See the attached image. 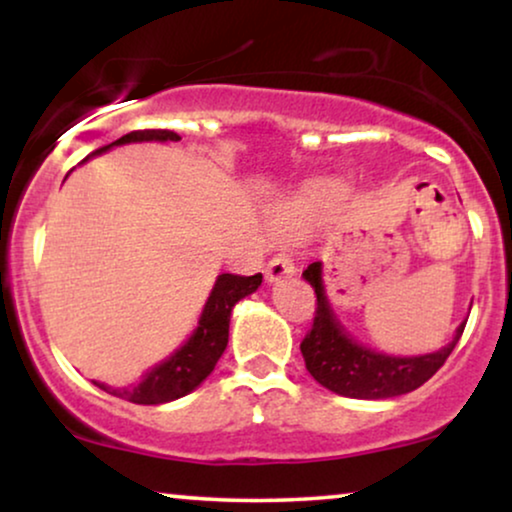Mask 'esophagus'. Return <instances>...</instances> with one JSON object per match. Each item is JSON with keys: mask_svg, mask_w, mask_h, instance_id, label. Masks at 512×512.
I'll return each instance as SVG.
<instances>
[{"mask_svg": "<svg viewBox=\"0 0 512 512\" xmlns=\"http://www.w3.org/2000/svg\"><path fill=\"white\" fill-rule=\"evenodd\" d=\"M293 272H296V265H293V261L286 254L272 256L268 265H265V279L268 282H282V279L291 277Z\"/></svg>", "mask_w": 512, "mask_h": 512, "instance_id": "34e87169", "label": "esophagus"}]
</instances>
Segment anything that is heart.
I'll return each mask as SVG.
<instances>
[{
    "instance_id": "1",
    "label": "heart",
    "mask_w": 512,
    "mask_h": 512,
    "mask_svg": "<svg viewBox=\"0 0 512 512\" xmlns=\"http://www.w3.org/2000/svg\"><path fill=\"white\" fill-rule=\"evenodd\" d=\"M326 205H328L326 195L321 193L298 195V198L289 200L282 209H279L277 214L279 228L286 230V233H300V230H305L312 221L319 219Z\"/></svg>"
}]
</instances>
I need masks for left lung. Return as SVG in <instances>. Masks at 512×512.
Returning a JSON list of instances; mask_svg holds the SVG:
<instances>
[{
	"label": "left lung",
	"mask_w": 512,
	"mask_h": 512,
	"mask_svg": "<svg viewBox=\"0 0 512 512\" xmlns=\"http://www.w3.org/2000/svg\"><path fill=\"white\" fill-rule=\"evenodd\" d=\"M303 277L317 293V312L310 333L300 342L305 368L321 387L349 398H391L422 387L438 373L457 345L466 324H459L450 345L424 356H389L356 342L328 305L321 263H310Z\"/></svg>",
	"instance_id": "8db88e82"
}]
</instances>
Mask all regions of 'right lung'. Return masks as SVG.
Returning a JSON list of instances; mask_svg holds the SVG:
<instances>
[{
  "mask_svg": "<svg viewBox=\"0 0 512 512\" xmlns=\"http://www.w3.org/2000/svg\"><path fill=\"white\" fill-rule=\"evenodd\" d=\"M151 139H156V142H179L181 137L172 130H135L123 135L121 139H116L114 144L93 151L90 156H97V153H104L111 149V146L118 144L151 142ZM86 160H83V163H86ZM261 282V272L251 277L228 275V272L226 275H219L216 277L212 293H209L205 310L200 314L198 328H195L191 338H188L170 359H165L163 363H158L156 368H151L149 373H146L137 384H132V387L111 389L107 384L93 380L95 387L137 405L170 403L174 398L191 394V391L212 373L216 361L221 359L223 349L228 345L230 312H233L235 303L244 296H249V293H254L258 286H261Z\"/></svg>",
  "mask_w": 512,
  "mask_h": 512,
  "instance_id": "right-lung-1",
  "label": "right lung"
}]
</instances>
